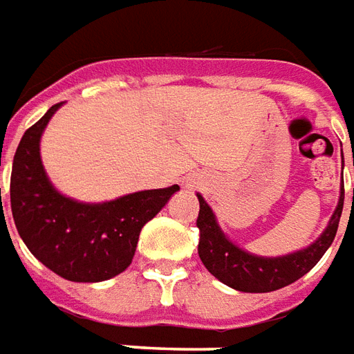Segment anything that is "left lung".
I'll use <instances>...</instances> for the list:
<instances>
[{
  "label": "left lung",
  "instance_id": "8db88e82",
  "mask_svg": "<svg viewBox=\"0 0 354 354\" xmlns=\"http://www.w3.org/2000/svg\"><path fill=\"white\" fill-rule=\"evenodd\" d=\"M198 200H200V213L196 221V226L200 228L198 254L209 273H213L224 285L241 292H272L306 275L332 245L343 211V188L339 203L324 234L313 245H309L308 249L279 259H262L236 247L224 237L205 200L202 196H198Z\"/></svg>",
  "mask_w": 354,
  "mask_h": 354
}]
</instances>
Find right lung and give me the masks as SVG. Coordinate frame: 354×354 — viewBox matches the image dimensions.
I'll return each mask as SVG.
<instances>
[{
	"label": "right lung",
	"instance_id": "obj_1",
	"mask_svg": "<svg viewBox=\"0 0 354 354\" xmlns=\"http://www.w3.org/2000/svg\"><path fill=\"white\" fill-rule=\"evenodd\" d=\"M56 103L18 143L11 171V211L35 259L75 283H97L131 264L139 232L164 207L177 185L143 190L107 203H79L56 192L41 164L39 139Z\"/></svg>",
	"mask_w": 354,
	"mask_h": 354
}]
</instances>
